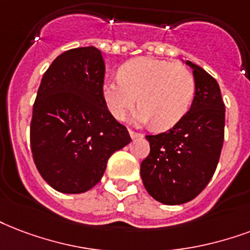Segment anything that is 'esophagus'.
Listing matches in <instances>:
<instances>
[{
  "instance_id": "1",
  "label": "esophagus",
  "mask_w": 250,
  "mask_h": 250,
  "mask_svg": "<svg viewBox=\"0 0 250 250\" xmlns=\"http://www.w3.org/2000/svg\"><path fill=\"white\" fill-rule=\"evenodd\" d=\"M129 136H131V139H138V138H144V135H143V133L135 132V131H129Z\"/></svg>"
}]
</instances>
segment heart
Returning a JSON list of instances; mask_svg holds the SVG:
<instances>
[{
	"instance_id": "obj_1",
	"label": "heart",
	"mask_w": 250,
	"mask_h": 250,
	"mask_svg": "<svg viewBox=\"0 0 250 250\" xmlns=\"http://www.w3.org/2000/svg\"><path fill=\"white\" fill-rule=\"evenodd\" d=\"M121 77L104 83L102 95L108 111L122 121L135 104L142 107L132 122L153 123L165 131L180 123L190 110L195 95V79L182 64H171L153 57H139L122 65Z\"/></svg>"
}]
</instances>
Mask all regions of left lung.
<instances>
[{
  "label": "left lung",
  "instance_id": "obj_1",
  "mask_svg": "<svg viewBox=\"0 0 250 250\" xmlns=\"http://www.w3.org/2000/svg\"><path fill=\"white\" fill-rule=\"evenodd\" d=\"M185 62L195 79L191 107L169 131L146 135L150 152L140 167L150 197L169 206L191 201L207 186L224 140L226 107L219 83L199 65Z\"/></svg>",
  "mask_w": 250,
  "mask_h": 250
}]
</instances>
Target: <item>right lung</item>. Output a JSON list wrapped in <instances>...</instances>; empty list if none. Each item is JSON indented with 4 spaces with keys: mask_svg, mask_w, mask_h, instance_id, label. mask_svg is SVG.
Wrapping results in <instances>:
<instances>
[{
    "mask_svg": "<svg viewBox=\"0 0 250 250\" xmlns=\"http://www.w3.org/2000/svg\"><path fill=\"white\" fill-rule=\"evenodd\" d=\"M104 62L93 45L69 49L42 79L32 108L31 152L43 180L64 194L90 190L107 160L131 142L102 95Z\"/></svg>",
    "mask_w": 250,
    "mask_h": 250,
    "instance_id": "1",
    "label": "right lung"
}]
</instances>
